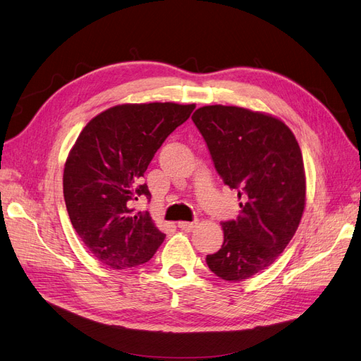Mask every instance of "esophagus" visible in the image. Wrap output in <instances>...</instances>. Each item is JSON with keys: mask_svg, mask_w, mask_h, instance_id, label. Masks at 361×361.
<instances>
[{"mask_svg": "<svg viewBox=\"0 0 361 361\" xmlns=\"http://www.w3.org/2000/svg\"><path fill=\"white\" fill-rule=\"evenodd\" d=\"M197 225V220H193V222H178V228L183 231H192Z\"/></svg>", "mask_w": 361, "mask_h": 361, "instance_id": "1", "label": "esophagus"}]
</instances>
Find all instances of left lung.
<instances>
[{
    "instance_id": "left-lung-1",
    "label": "left lung",
    "mask_w": 361,
    "mask_h": 361,
    "mask_svg": "<svg viewBox=\"0 0 361 361\" xmlns=\"http://www.w3.org/2000/svg\"><path fill=\"white\" fill-rule=\"evenodd\" d=\"M192 120L217 173L241 200L207 265L224 281L241 282L270 267L295 234L306 205L303 156L289 127L269 114L213 104Z\"/></svg>"
}]
</instances>
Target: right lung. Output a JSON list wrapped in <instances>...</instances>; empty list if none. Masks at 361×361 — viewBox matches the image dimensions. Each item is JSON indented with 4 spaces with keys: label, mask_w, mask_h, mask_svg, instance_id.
I'll use <instances>...</instances> for the list:
<instances>
[{
    "label": "right lung",
    "mask_w": 361,
    "mask_h": 361,
    "mask_svg": "<svg viewBox=\"0 0 361 361\" xmlns=\"http://www.w3.org/2000/svg\"><path fill=\"white\" fill-rule=\"evenodd\" d=\"M195 104L126 103L96 115L78 136L64 165L68 217L92 257L114 270L145 264L165 240L148 212L142 177L165 139L190 117Z\"/></svg>",
    "instance_id": "add662e5"
}]
</instances>
